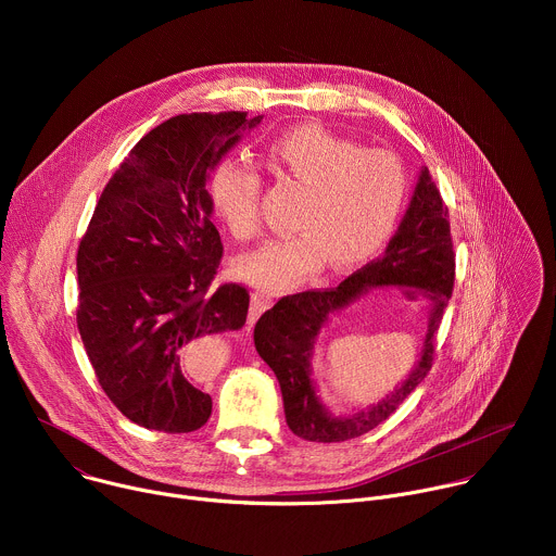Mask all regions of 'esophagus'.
<instances>
[{
    "mask_svg": "<svg viewBox=\"0 0 556 556\" xmlns=\"http://www.w3.org/2000/svg\"><path fill=\"white\" fill-rule=\"evenodd\" d=\"M270 305H273V296H270V294H266V292H253V294H251L249 321L255 324V321L260 319V316H262V312H266Z\"/></svg>",
    "mask_w": 556,
    "mask_h": 556,
    "instance_id": "34e87169",
    "label": "esophagus"
}]
</instances>
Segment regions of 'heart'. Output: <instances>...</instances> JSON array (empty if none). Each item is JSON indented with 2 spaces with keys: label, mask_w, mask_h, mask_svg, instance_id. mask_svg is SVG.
<instances>
[{
  "label": "heart",
  "mask_w": 556,
  "mask_h": 556,
  "mask_svg": "<svg viewBox=\"0 0 556 556\" xmlns=\"http://www.w3.org/2000/svg\"><path fill=\"white\" fill-rule=\"evenodd\" d=\"M277 178L307 189L294 226L299 232L237 260L244 281L286 290L324 266L350 270L371 260L401 217L407 180L399 157L356 142L321 125H296L270 144ZM215 213L237 240L262 232V176L255 167L226 157L208 182Z\"/></svg>",
  "instance_id": "heart-1"
}]
</instances>
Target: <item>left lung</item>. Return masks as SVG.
Instances as JSON below:
<instances>
[{"label": "left lung", "mask_w": 556, "mask_h": 556, "mask_svg": "<svg viewBox=\"0 0 556 556\" xmlns=\"http://www.w3.org/2000/svg\"><path fill=\"white\" fill-rule=\"evenodd\" d=\"M453 281L455 253L448 208L429 169L422 167L409 208L380 260L356 270L337 288L305 290L279 299L255 326V348L279 380L286 422L292 433L309 442H345L376 429L399 409L433 365L435 332L453 292ZM384 285L405 287L408 293L422 291L432 299L421 361L378 406L339 419L315 395L308 363L315 337L330 313L346 306L369 287Z\"/></svg>", "instance_id": "obj_1"}]
</instances>
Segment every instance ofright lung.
I'll list each match as a JSON object with an SVG mask.
<instances>
[{"mask_svg":"<svg viewBox=\"0 0 556 556\" xmlns=\"http://www.w3.org/2000/svg\"><path fill=\"white\" fill-rule=\"evenodd\" d=\"M264 116L180 114L138 140L105 185L76 253V326L94 374L131 422L189 433L211 416L204 339L240 330L249 290L215 283L222 240L206 180Z\"/></svg>","mask_w":556,"mask_h":556,"instance_id":"add662e5","label":"right lung"}]
</instances>
